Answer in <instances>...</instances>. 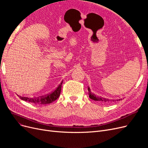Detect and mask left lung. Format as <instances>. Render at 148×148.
<instances>
[{
    "label": "left lung",
    "instance_id": "1",
    "mask_svg": "<svg viewBox=\"0 0 148 148\" xmlns=\"http://www.w3.org/2000/svg\"><path fill=\"white\" fill-rule=\"evenodd\" d=\"M88 92H89V97L90 99L94 100V101H99L100 103H104V104H107V103H110V101H115V100L114 99H108L107 98H105L104 97H98V96H97L96 95H95L94 94H93V93L91 92L90 90V89L89 88V86L88 87ZM121 99H117L116 101H120Z\"/></svg>",
    "mask_w": 148,
    "mask_h": 148
}]
</instances>
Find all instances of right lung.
<instances>
[{"mask_svg":"<svg viewBox=\"0 0 148 148\" xmlns=\"http://www.w3.org/2000/svg\"><path fill=\"white\" fill-rule=\"evenodd\" d=\"M62 83H63V81L61 82L60 84H59V86L57 87V88L53 92H52L51 94H49L45 96H42L41 97L34 98H29L27 97H20V99L35 105H44L51 103L52 102L56 100L60 96Z\"/></svg>","mask_w":148,"mask_h":148,"instance_id":"add662e5","label":"right lung"}]
</instances>
